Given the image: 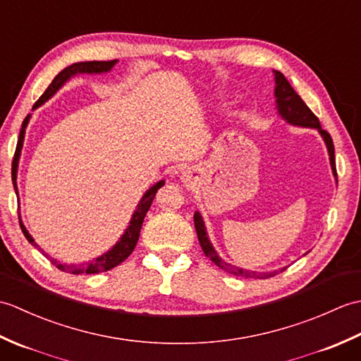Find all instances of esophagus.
<instances>
[{
  "instance_id": "1",
  "label": "esophagus",
  "mask_w": 361,
  "mask_h": 361,
  "mask_svg": "<svg viewBox=\"0 0 361 361\" xmlns=\"http://www.w3.org/2000/svg\"><path fill=\"white\" fill-rule=\"evenodd\" d=\"M189 178H190V175H189V172H186L185 175H183V180H186V181H188Z\"/></svg>"
}]
</instances>
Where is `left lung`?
Listing matches in <instances>:
<instances>
[{"instance_id": "8db88e82", "label": "left lung", "mask_w": 361, "mask_h": 361, "mask_svg": "<svg viewBox=\"0 0 361 361\" xmlns=\"http://www.w3.org/2000/svg\"><path fill=\"white\" fill-rule=\"evenodd\" d=\"M274 74V97H276V109H278L279 116L288 122L290 126H296V127H305V128H315L318 130V133L321 137L324 140V144L329 152V159H331V167L334 176H336V169H335V149H334V141L331 135H329L326 130L321 128V124L315 114L312 113L307 105L304 104L301 97L298 96L296 91L291 88L288 80L283 78V74L279 71H273ZM194 224L197 229V235H198V242L202 245V250L206 256H208L214 264H216L221 270H225L228 273H231L234 276H240V278H257V279H267V278H273L278 273H282L287 267L279 268V270L274 271H250V270H243L240 267H234L231 264H228L226 260L221 259L219 256V252L216 248L212 247V243L208 237V233H206V226L202 214L195 211L194 214Z\"/></svg>"}]
</instances>
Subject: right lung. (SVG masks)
Instances as JSON below:
<instances>
[{"instance_id":"right-lung-1","label":"right lung","mask_w":361,"mask_h":361,"mask_svg":"<svg viewBox=\"0 0 361 361\" xmlns=\"http://www.w3.org/2000/svg\"><path fill=\"white\" fill-rule=\"evenodd\" d=\"M118 63V60H110V62H79V63H73L71 66L65 68L63 71H60L54 80L51 82V85L46 88L44 93L42 94V97L38 99L35 102L34 109L35 110L37 106L43 105L44 102H48L49 99L57 93V91L62 88L65 83L70 80L71 78L78 74H104V73H109L113 70V66ZM30 121V114L25 118L23 121V126L20 130V136H18V142H17V149H15V155H13V161H12V181H13V188H15V192L18 194V188H17V173H18V163H20V157H21V149H23V141H25V133H26V127ZM161 186H164V180H161L158 183H155L152 188H149L145 190V194L142 195V198L137 203L136 209L133 212L132 219L128 221V226L126 228L124 234L121 235V239L113 245V247L101 255L99 257H96L94 260H91L88 264H83L80 267H75V265H65V264H60L59 260L56 259H51V262L56 265L59 270L62 271H68V273H73V274H82V273H87V274H96V273H101V271H106V270H111V268L118 267L121 262H124V260L132 255V251L135 250L137 239H140V233H141V226H142V221L145 214H147L150 204L153 202V198H155L158 189ZM20 226H21V231L25 234L26 239L29 240V243H32L35 248H38V245L35 243V240L32 239V235L29 234V231L26 229V226L23 225V221H20Z\"/></svg>"}]
</instances>
